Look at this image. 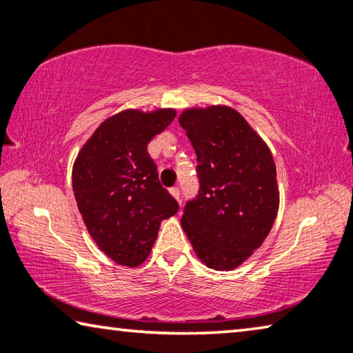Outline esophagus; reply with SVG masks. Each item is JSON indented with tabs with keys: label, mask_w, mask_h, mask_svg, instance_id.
<instances>
[{
	"label": "esophagus",
	"mask_w": 353,
	"mask_h": 353,
	"mask_svg": "<svg viewBox=\"0 0 353 353\" xmlns=\"http://www.w3.org/2000/svg\"><path fill=\"white\" fill-rule=\"evenodd\" d=\"M170 194L173 195V197H175V199L178 200V202H180V200H181V194H180V189H178V188H172V189H170Z\"/></svg>",
	"instance_id": "1"
}]
</instances>
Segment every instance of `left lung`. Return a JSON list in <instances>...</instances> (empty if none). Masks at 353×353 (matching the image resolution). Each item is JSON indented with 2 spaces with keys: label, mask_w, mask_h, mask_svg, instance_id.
Segmentation results:
<instances>
[{
  "label": "left lung",
  "mask_w": 353,
  "mask_h": 353,
  "mask_svg": "<svg viewBox=\"0 0 353 353\" xmlns=\"http://www.w3.org/2000/svg\"><path fill=\"white\" fill-rule=\"evenodd\" d=\"M180 124L197 154L200 184L184 205L183 230L208 268L233 270L260 248L278 214L273 156L230 107L188 108Z\"/></svg>",
  "instance_id": "obj_1"
}]
</instances>
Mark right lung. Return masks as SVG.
I'll use <instances>...</instances> for the list:
<instances>
[{
  "label": "right lung",
  "mask_w": 353,
  "mask_h": 353,
  "mask_svg": "<svg viewBox=\"0 0 353 353\" xmlns=\"http://www.w3.org/2000/svg\"><path fill=\"white\" fill-rule=\"evenodd\" d=\"M173 118V108L117 113L96 129L74 162V195L86 229L118 265L143 263L161 222L178 211L146 151Z\"/></svg>",
  "instance_id": "right-lung-1"
}]
</instances>
